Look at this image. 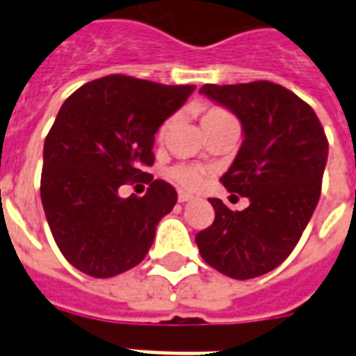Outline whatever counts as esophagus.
<instances>
[{
    "instance_id": "34e87169",
    "label": "esophagus",
    "mask_w": 356,
    "mask_h": 356,
    "mask_svg": "<svg viewBox=\"0 0 356 356\" xmlns=\"http://www.w3.org/2000/svg\"><path fill=\"white\" fill-rule=\"evenodd\" d=\"M192 200H194V195L188 194V192H183V190L179 192V201H181V203H186V201H192Z\"/></svg>"
}]
</instances>
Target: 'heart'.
<instances>
[{"mask_svg": "<svg viewBox=\"0 0 356 356\" xmlns=\"http://www.w3.org/2000/svg\"><path fill=\"white\" fill-rule=\"evenodd\" d=\"M222 114H227L225 111L222 108H209L205 114H203V122L205 120H211V118H216V116H222ZM172 120H168L164 125L161 127V136L166 133L168 125H170ZM170 177L179 184V186H183L186 190H197L203 186L207 179V170L200 164H188V162H181V164H175V166L170 168Z\"/></svg>", "mask_w": 356, "mask_h": 356, "instance_id": "obj_1", "label": "heart"}]
</instances>
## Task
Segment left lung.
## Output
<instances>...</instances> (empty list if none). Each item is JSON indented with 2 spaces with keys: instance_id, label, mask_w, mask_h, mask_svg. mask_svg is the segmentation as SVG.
I'll list each match as a JSON object with an SVG mask.
<instances>
[{
  "instance_id": "8db88e82",
  "label": "left lung",
  "mask_w": 356,
  "mask_h": 356,
  "mask_svg": "<svg viewBox=\"0 0 356 356\" xmlns=\"http://www.w3.org/2000/svg\"><path fill=\"white\" fill-rule=\"evenodd\" d=\"M200 92L242 122V147L220 181L249 197V207L233 212L211 197L216 218L195 234V243L223 275H264L292 253L320 201L325 131L309 103L270 81L205 85Z\"/></svg>"
}]
</instances>
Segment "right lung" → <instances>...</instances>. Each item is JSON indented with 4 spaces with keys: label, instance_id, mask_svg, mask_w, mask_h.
Here are the masks:
<instances>
[{
    "label": "right lung",
    "instance_id": "1",
    "mask_svg": "<svg viewBox=\"0 0 356 356\" xmlns=\"http://www.w3.org/2000/svg\"><path fill=\"white\" fill-rule=\"evenodd\" d=\"M107 75L72 94L44 142L40 197L60 253L79 271L107 279L140 264L155 229L177 203L172 184L144 172L153 166L155 133L194 92ZM144 180V198L123 200L122 184Z\"/></svg>",
    "mask_w": 356,
    "mask_h": 356
}]
</instances>
